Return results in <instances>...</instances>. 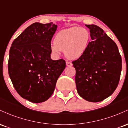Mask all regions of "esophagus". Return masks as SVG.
<instances>
[{"instance_id": "obj_1", "label": "esophagus", "mask_w": 128, "mask_h": 128, "mask_svg": "<svg viewBox=\"0 0 128 128\" xmlns=\"http://www.w3.org/2000/svg\"><path fill=\"white\" fill-rule=\"evenodd\" d=\"M66 65H67V66H72V63L71 62H70V61H66Z\"/></svg>"}]
</instances>
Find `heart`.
Wrapping results in <instances>:
<instances>
[{"label":"heart","mask_w":128,"mask_h":128,"mask_svg":"<svg viewBox=\"0 0 128 128\" xmlns=\"http://www.w3.org/2000/svg\"><path fill=\"white\" fill-rule=\"evenodd\" d=\"M90 39V34L82 28L72 27L63 29L56 34L54 39V44L50 49L56 55L60 51L64 50V54L69 59L75 60L84 54Z\"/></svg>","instance_id":"obj_1"}]
</instances>
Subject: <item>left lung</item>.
<instances>
[{
  "instance_id": "obj_1",
  "label": "left lung",
  "mask_w": 128,
  "mask_h": 128,
  "mask_svg": "<svg viewBox=\"0 0 128 128\" xmlns=\"http://www.w3.org/2000/svg\"><path fill=\"white\" fill-rule=\"evenodd\" d=\"M92 42L80 58L72 61L76 69L75 82L79 95L86 100L98 102L114 92L122 71L121 55L116 42L102 28L86 24Z\"/></svg>"
}]
</instances>
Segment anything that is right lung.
<instances>
[{"instance_id": "right-lung-1", "label": "right lung", "mask_w": 128, "mask_h": 128, "mask_svg": "<svg viewBox=\"0 0 128 128\" xmlns=\"http://www.w3.org/2000/svg\"><path fill=\"white\" fill-rule=\"evenodd\" d=\"M57 25L34 23L12 42L10 50L8 73L22 98L33 103L47 100L66 67L63 59L50 58L51 40Z\"/></svg>"}]
</instances>
